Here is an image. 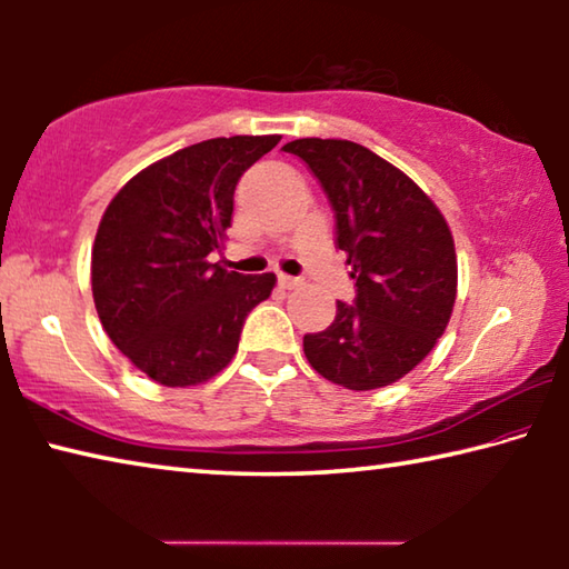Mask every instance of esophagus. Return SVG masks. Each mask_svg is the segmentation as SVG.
Listing matches in <instances>:
<instances>
[{
    "label": "esophagus",
    "instance_id": "1",
    "mask_svg": "<svg viewBox=\"0 0 569 569\" xmlns=\"http://www.w3.org/2000/svg\"><path fill=\"white\" fill-rule=\"evenodd\" d=\"M298 283H301V278H296V276H286V273H278V286H281V288H296Z\"/></svg>",
    "mask_w": 569,
    "mask_h": 569
}]
</instances>
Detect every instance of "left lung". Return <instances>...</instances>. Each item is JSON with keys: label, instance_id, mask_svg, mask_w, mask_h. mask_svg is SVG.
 <instances>
[{"label": "left lung", "instance_id": "8db88e82", "mask_svg": "<svg viewBox=\"0 0 569 569\" xmlns=\"http://www.w3.org/2000/svg\"><path fill=\"white\" fill-rule=\"evenodd\" d=\"M329 198L336 248L356 281L326 331L303 336L308 363L351 391L399 381L445 333L457 298L449 226L417 182L349 140L286 142Z\"/></svg>", "mask_w": 569, "mask_h": 569}]
</instances>
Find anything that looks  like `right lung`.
I'll use <instances>...</instances> for the list:
<instances>
[{"instance_id":"right-lung-1","label":"right lung","mask_w":569,"mask_h":569,"mask_svg":"<svg viewBox=\"0 0 569 569\" xmlns=\"http://www.w3.org/2000/svg\"><path fill=\"white\" fill-rule=\"evenodd\" d=\"M278 134H236L182 148L138 172L104 210L92 246L94 308L112 343L162 387H196L238 351L246 316L273 273L210 263L243 172Z\"/></svg>"}]
</instances>
